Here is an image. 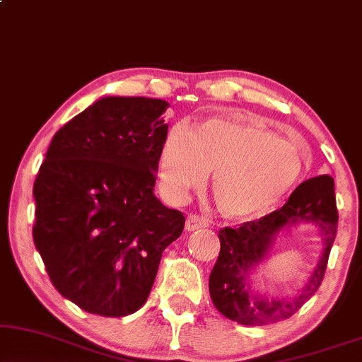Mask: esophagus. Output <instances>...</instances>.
Wrapping results in <instances>:
<instances>
[{
	"label": "esophagus",
	"mask_w": 362,
	"mask_h": 362,
	"mask_svg": "<svg viewBox=\"0 0 362 362\" xmlns=\"http://www.w3.org/2000/svg\"><path fill=\"white\" fill-rule=\"evenodd\" d=\"M209 226V220L199 215H189L185 220V230L187 231H195L199 228H205Z\"/></svg>",
	"instance_id": "34e87169"
}]
</instances>
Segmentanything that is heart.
<instances>
[{"instance_id": "obj_1", "label": "heart", "mask_w": 362, "mask_h": 362, "mask_svg": "<svg viewBox=\"0 0 362 362\" xmlns=\"http://www.w3.org/2000/svg\"><path fill=\"white\" fill-rule=\"evenodd\" d=\"M214 172V199L221 214L252 218L274 209L303 173L300 153L263 125L209 119L192 131L175 124L158 157V178L172 200H182Z\"/></svg>"}]
</instances>
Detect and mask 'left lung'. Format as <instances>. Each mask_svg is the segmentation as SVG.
Returning a JSON list of instances; mask_svg holds the SVG:
<instances>
[{"mask_svg": "<svg viewBox=\"0 0 362 362\" xmlns=\"http://www.w3.org/2000/svg\"><path fill=\"white\" fill-rule=\"evenodd\" d=\"M301 223L315 224L322 237L317 267L295 296H262L254 288V269L266 261L283 230ZM336 230L338 210L334 180L329 175L303 182L281 209L258 221H247L238 228H221L220 255L209 279L215 308L225 317L245 326H263L293 316L321 286Z\"/></svg>", "mask_w": 362, "mask_h": 362, "instance_id": "left-lung-1", "label": "left lung"}]
</instances>
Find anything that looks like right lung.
I'll list each match as a JSON object with an SVG mask.
<instances>
[{
  "mask_svg": "<svg viewBox=\"0 0 362 362\" xmlns=\"http://www.w3.org/2000/svg\"><path fill=\"white\" fill-rule=\"evenodd\" d=\"M167 100L103 98L54 134L40 167L35 247L81 310L120 317L147 301L185 216L153 195Z\"/></svg>",
  "mask_w": 362,
  "mask_h": 362,
  "instance_id": "right-lung-1",
  "label": "right lung"
}]
</instances>
